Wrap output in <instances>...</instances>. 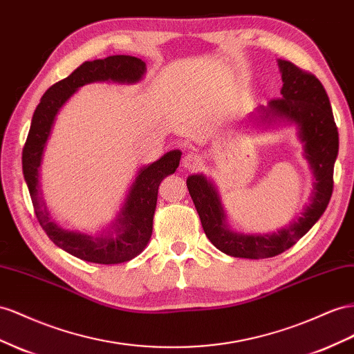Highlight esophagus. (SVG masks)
Instances as JSON below:
<instances>
[{
    "mask_svg": "<svg viewBox=\"0 0 354 354\" xmlns=\"http://www.w3.org/2000/svg\"><path fill=\"white\" fill-rule=\"evenodd\" d=\"M201 165H203V156L199 153H195V151H190L183 159V167L189 171L198 169Z\"/></svg>",
    "mask_w": 354,
    "mask_h": 354,
    "instance_id": "esophagus-1",
    "label": "esophagus"
}]
</instances>
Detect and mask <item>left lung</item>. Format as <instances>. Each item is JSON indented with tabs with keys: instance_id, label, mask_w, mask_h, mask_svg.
<instances>
[{
	"instance_id": "obj_1",
	"label": "left lung",
	"mask_w": 354,
	"mask_h": 354,
	"mask_svg": "<svg viewBox=\"0 0 354 354\" xmlns=\"http://www.w3.org/2000/svg\"><path fill=\"white\" fill-rule=\"evenodd\" d=\"M283 88L281 98L271 100L256 109V119L271 122L275 118L299 125V137L305 142V156L314 171L316 183L311 204L289 226L265 235L231 232L225 225V214L214 187L204 176H190L186 183L201 223L218 250L247 259H265L288 250L314 226L326 209L333 190V165L338 155V128L330 101L322 82L289 61L279 59Z\"/></svg>"
}]
</instances>
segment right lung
I'll list each match as a JSON object with an SVG mask.
<instances>
[{"label":"right lung","mask_w":354,"mask_h":354,"mask_svg":"<svg viewBox=\"0 0 354 354\" xmlns=\"http://www.w3.org/2000/svg\"><path fill=\"white\" fill-rule=\"evenodd\" d=\"M145 73L146 64L129 55H113L104 59L86 61L68 77L50 86L34 111L22 151V168L35 216L47 236L56 245L86 262L102 265L122 263L133 259L145 250L153 231L159 185L177 169L181 153L178 150L168 151L153 164L142 167L129 190L125 205L113 223L114 231L106 235L91 236L82 232L65 231L50 221L38 186V169L41 165L43 150L50 136L56 114L80 86L107 80L136 83Z\"/></svg>","instance_id":"add662e5"}]
</instances>
